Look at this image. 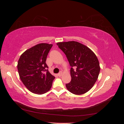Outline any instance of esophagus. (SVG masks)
Listing matches in <instances>:
<instances>
[{"label": "esophagus", "mask_w": 124, "mask_h": 124, "mask_svg": "<svg viewBox=\"0 0 124 124\" xmlns=\"http://www.w3.org/2000/svg\"><path fill=\"white\" fill-rule=\"evenodd\" d=\"M62 71H61V72H60L59 73H58V77H61V76H62Z\"/></svg>", "instance_id": "obj_1"}]
</instances>
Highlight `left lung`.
Returning <instances> with one entry per match:
<instances>
[{
  "mask_svg": "<svg viewBox=\"0 0 124 124\" xmlns=\"http://www.w3.org/2000/svg\"><path fill=\"white\" fill-rule=\"evenodd\" d=\"M57 45L71 67V80L66 84L67 89L75 95L87 92L96 83L100 72L97 56L88 47L76 41L58 42Z\"/></svg>",
  "mask_w": 124,
  "mask_h": 124,
  "instance_id": "8db88e82",
  "label": "left lung"
}]
</instances>
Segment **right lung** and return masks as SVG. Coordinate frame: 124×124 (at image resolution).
Instances as JSON below:
<instances>
[{
	"instance_id": "right-lung-1",
	"label": "right lung",
	"mask_w": 124,
	"mask_h": 124,
	"mask_svg": "<svg viewBox=\"0 0 124 124\" xmlns=\"http://www.w3.org/2000/svg\"><path fill=\"white\" fill-rule=\"evenodd\" d=\"M52 46L47 43L37 44L24 52L18 61L17 70L21 81L29 91L36 94L49 91L55 78L46 63Z\"/></svg>"
}]
</instances>
